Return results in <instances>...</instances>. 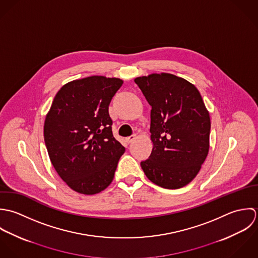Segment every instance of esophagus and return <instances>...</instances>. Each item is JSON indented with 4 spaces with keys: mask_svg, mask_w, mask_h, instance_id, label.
I'll return each instance as SVG.
<instances>
[{
    "mask_svg": "<svg viewBox=\"0 0 258 258\" xmlns=\"http://www.w3.org/2000/svg\"><path fill=\"white\" fill-rule=\"evenodd\" d=\"M136 139H137V136H136V135H132L131 137L126 138V139H125V141H126V143L131 144V143H133V142H134Z\"/></svg>",
    "mask_w": 258,
    "mask_h": 258,
    "instance_id": "34e87169",
    "label": "esophagus"
}]
</instances>
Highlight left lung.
<instances>
[{"label":"left lung","mask_w":258,"mask_h":258,"mask_svg":"<svg viewBox=\"0 0 258 258\" xmlns=\"http://www.w3.org/2000/svg\"><path fill=\"white\" fill-rule=\"evenodd\" d=\"M152 105L154 149L141 165L156 185L176 189L199 173L209 151L210 117L195 85L171 74L135 79Z\"/></svg>","instance_id":"1"}]
</instances>
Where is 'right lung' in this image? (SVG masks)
I'll use <instances>...</instances> for the list:
<instances>
[{"instance_id":"right-lung-1","label":"right lung","mask_w":258,"mask_h":258,"mask_svg":"<svg viewBox=\"0 0 258 258\" xmlns=\"http://www.w3.org/2000/svg\"><path fill=\"white\" fill-rule=\"evenodd\" d=\"M122 80L92 76L56 93L44 125L45 144L55 171L75 191L105 189L124 148L112 135L108 105Z\"/></svg>"}]
</instances>
